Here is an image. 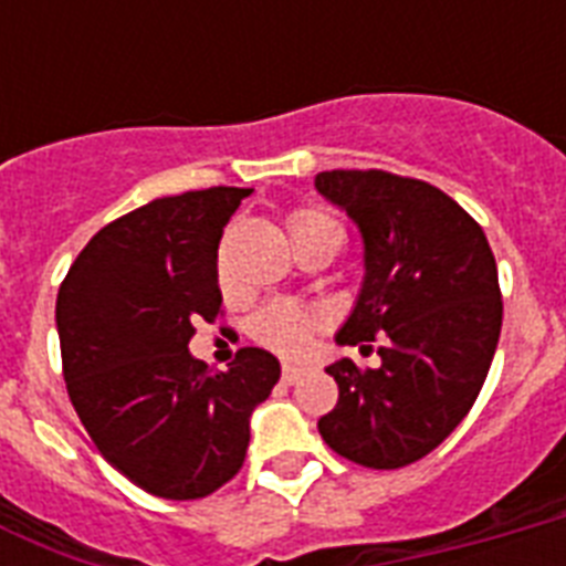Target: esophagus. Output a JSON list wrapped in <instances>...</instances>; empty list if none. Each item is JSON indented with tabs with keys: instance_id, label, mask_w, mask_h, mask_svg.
I'll use <instances>...</instances> for the list:
<instances>
[{
	"instance_id": "1",
	"label": "esophagus",
	"mask_w": 566,
	"mask_h": 566,
	"mask_svg": "<svg viewBox=\"0 0 566 566\" xmlns=\"http://www.w3.org/2000/svg\"><path fill=\"white\" fill-rule=\"evenodd\" d=\"M302 373H305V370H302L300 364H284V367H282V381L293 385V381H300Z\"/></svg>"
}]
</instances>
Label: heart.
I'll list each match as a JSON object with an SVG mask.
<instances>
[{
  "mask_svg": "<svg viewBox=\"0 0 566 566\" xmlns=\"http://www.w3.org/2000/svg\"><path fill=\"white\" fill-rule=\"evenodd\" d=\"M284 226H287L291 247L296 249L323 229H332L335 220H328L326 213L311 211V208H300V211H293L287 217ZM323 326H326L323 311L305 308V305L291 300H273L252 317V337L258 344H264L266 349L293 358V355H302L308 349L314 332H319Z\"/></svg>",
  "mask_w": 566,
  "mask_h": 566,
  "instance_id": "1",
  "label": "heart"
}]
</instances>
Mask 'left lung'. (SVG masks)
<instances>
[{
    "label": "left lung",
    "instance_id": "8db88e82",
    "mask_svg": "<svg viewBox=\"0 0 566 566\" xmlns=\"http://www.w3.org/2000/svg\"><path fill=\"white\" fill-rule=\"evenodd\" d=\"M364 240V284L340 346L378 340L376 370L326 367L337 405L317 429L337 455L373 470L413 464L455 431L500 344L502 293L482 226L429 181L385 170L317 172Z\"/></svg>",
    "mask_w": 566,
    "mask_h": 566
}]
</instances>
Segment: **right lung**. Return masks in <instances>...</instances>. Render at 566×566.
I'll return each instance as SVG.
<instances>
[{
	"label": "right lung",
	"mask_w": 566,
	"mask_h": 566,
	"mask_svg": "<svg viewBox=\"0 0 566 566\" xmlns=\"http://www.w3.org/2000/svg\"><path fill=\"white\" fill-rule=\"evenodd\" d=\"M249 193L153 199L96 231L57 291L70 402L102 458L161 500H202L238 475L249 417L282 376L258 346L226 373L188 353L196 319L220 317L217 247Z\"/></svg>",
	"instance_id": "right-lung-1"
}]
</instances>
